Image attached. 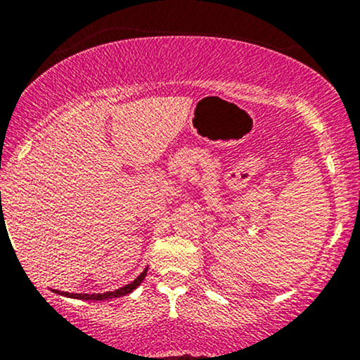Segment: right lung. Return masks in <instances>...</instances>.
<instances>
[{
    "instance_id": "add662e5",
    "label": "right lung",
    "mask_w": 360,
    "mask_h": 360,
    "mask_svg": "<svg viewBox=\"0 0 360 360\" xmlns=\"http://www.w3.org/2000/svg\"><path fill=\"white\" fill-rule=\"evenodd\" d=\"M147 276V267L143 269L142 274L139 276L137 279L131 281L130 284H127V286H122L120 289H115V291H106V292H94V295H77V292H65V291H56L53 289V292H57V295L60 296H68V298H76V300H89V301H105V300H113V298H120V296H127L130 295L134 289H137L140 286V283H142L143 278Z\"/></svg>"
}]
</instances>
